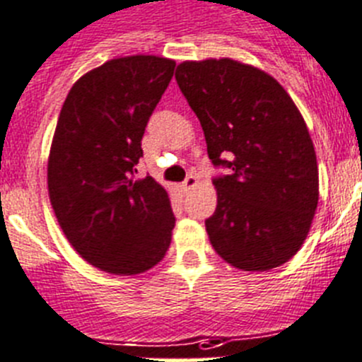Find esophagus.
<instances>
[{"mask_svg":"<svg viewBox=\"0 0 362 362\" xmlns=\"http://www.w3.org/2000/svg\"><path fill=\"white\" fill-rule=\"evenodd\" d=\"M197 177H194V175H189L187 178H185L184 182H182L180 185H178V187L182 189V191H184V193H187V191H191V189L194 187V185H197Z\"/></svg>","mask_w":362,"mask_h":362,"instance_id":"obj_1","label":"esophagus"}]
</instances>
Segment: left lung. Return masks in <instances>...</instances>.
<instances>
[{
	"label": "left lung",
	"instance_id": "1",
	"mask_svg": "<svg viewBox=\"0 0 362 362\" xmlns=\"http://www.w3.org/2000/svg\"><path fill=\"white\" fill-rule=\"evenodd\" d=\"M204 129L216 175L211 245L242 270L283 265L303 245L319 198L312 139L276 79L233 59L191 61L175 74Z\"/></svg>",
	"mask_w": 362,
	"mask_h": 362
}]
</instances>
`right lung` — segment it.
Here are the masks:
<instances>
[{
	"mask_svg": "<svg viewBox=\"0 0 362 362\" xmlns=\"http://www.w3.org/2000/svg\"><path fill=\"white\" fill-rule=\"evenodd\" d=\"M175 61L112 59L68 93L48 160V193L71 247L110 274H141L171 243L175 214L160 184L135 180L149 117L173 77Z\"/></svg>",
	"mask_w": 362,
	"mask_h": 362,
	"instance_id": "1",
	"label": "right lung"
}]
</instances>
